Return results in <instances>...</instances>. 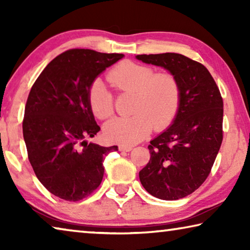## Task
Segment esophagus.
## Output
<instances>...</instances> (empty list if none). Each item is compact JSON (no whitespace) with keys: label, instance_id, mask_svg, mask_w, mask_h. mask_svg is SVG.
Masks as SVG:
<instances>
[{"label":"esophagus","instance_id":"34e87169","mask_svg":"<svg viewBox=\"0 0 250 250\" xmlns=\"http://www.w3.org/2000/svg\"><path fill=\"white\" fill-rule=\"evenodd\" d=\"M132 149H133V147L130 146H119V150H120V151L129 152V151H131Z\"/></svg>","mask_w":250,"mask_h":250}]
</instances>
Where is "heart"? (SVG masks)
Returning a JSON list of instances; mask_svg holds the SVG:
<instances>
[{
	"mask_svg": "<svg viewBox=\"0 0 250 250\" xmlns=\"http://www.w3.org/2000/svg\"><path fill=\"white\" fill-rule=\"evenodd\" d=\"M109 83L118 91H133L130 117H117L104 125L109 140L134 145L150 134L152 128L161 130L174 119L181 100V86L176 76L168 71L155 73L154 68L124 61L108 74ZM89 105L95 117L105 120L113 115V99L107 87L96 80L89 90Z\"/></svg>",
	"mask_w": 250,
	"mask_h": 250,
	"instance_id": "1",
	"label": "heart"
}]
</instances>
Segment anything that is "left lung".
<instances>
[{
  "label": "left lung",
  "instance_id": "8db88e82",
  "mask_svg": "<svg viewBox=\"0 0 250 250\" xmlns=\"http://www.w3.org/2000/svg\"><path fill=\"white\" fill-rule=\"evenodd\" d=\"M135 58L163 67L179 79L181 100L175 119L150 142V161L139 172L151 195L179 200L196 191L209 175L223 141V98L206 67L184 55Z\"/></svg>",
  "mask_w": 250,
  "mask_h": 250
}]
</instances>
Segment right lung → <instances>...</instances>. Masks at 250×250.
Here are the masks:
<instances>
[{
	"mask_svg": "<svg viewBox=\"0 0 250 250\" xmlns=\"http://www.w3.org/2000/svg\"><path fill=\"white\" fill-rule=\"evenodd\" d=\"M69 49L55 57L34 83L25 105L23 137L37 179L62 200L89 196L104 177V159L118 146L88 143L99 132L89 105L97 76L124 57Z\"/></svg>",
	"mask_w": 250,
	"mask_h": 250,
	"instance_id": "right-lung-1",
	"label": "right lung"
}]
</instances>
